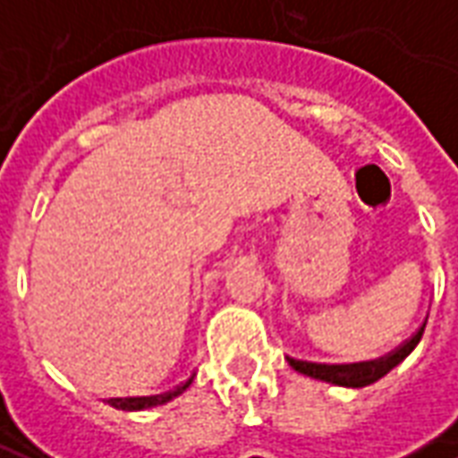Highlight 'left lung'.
<instances>
[{
    "mask_svg": "<svg viewBox=\"0 0 458 458\" xmlns=\"http://www.w3.org/2000/svg\"><path fill=\"white\" fill-rule=\"evenodd\" d=\"M427 324V321H424ZM424 327L414 334L407 344H403L397 351H393L385 358H377V360H363V363H351V365H321V363H307V360H294V358H287L289 365L301 375H309V377H317V380H324V383L338 385V387H365V385L377 383L383 375H387L393 370L394 365H400L412 353L414 345L420 344L422 338Z\"/></svg>",
    "mask_w": 458,
    "mask_h": 458,
    "instance_id": "1",
    "label": "left lung"
}]
</instances>
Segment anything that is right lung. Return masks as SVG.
<instances>
[{"mask_svg":"<svg viewBox=\"0 0 458 458\" xmlns=\"http://www.w3.org/2000/svg\"><path fill=\"white\" fill-rule=\"evenodd\" d=\"M191 385L189 383H183L179 385L174 393H166V394H154V397H114V400H107V403L113 404L114 410H124V412H137V410H149V407H157V404H164V403H169V400H174V397H179L186 387Z\"/></svg>","mask_w":458,"mask_h":458,"instance_id":"add662e5","label":"right lung"}]
</instances>
